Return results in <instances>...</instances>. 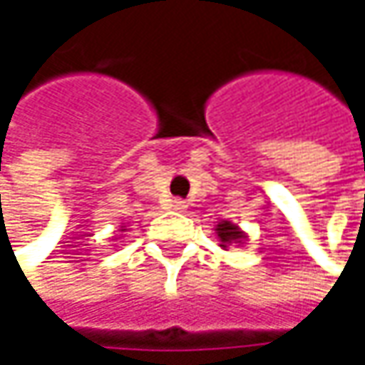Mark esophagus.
Returning <instances> with one entry per match:
<instances>
[{
	"label": "esophagus",
	"mask_w": 365,
	"mask_h": 365,
	"mask_svg": "<svg viewBox=\"0 0 365 365\" xmlns=\"http://www.w3.org/2000/svg\"><path fill=\"white\" fill-rule=\"evenodd\" d=\"M171 207H173L175 211H185V209H187V202L182 200V198H175V200L171 202Z\"/></svg>",
	"instance_id": "obj_1"
}]
</instances>
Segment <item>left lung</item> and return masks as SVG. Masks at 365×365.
<instances>
[{"label": "left lung", "mask_w": 365, "mask_h": 365, "mask_svg": "<svg viewBox=\"0 0 365 365\" xmlns=\"http://www.w3.org/2000/svg\"><path fill=\"white\" fill-rule=\"evenodd\" d=\"M215 235H217V239H220V247L222 250H228L230 245H243L245 241H247V235L237 226V224H232V222H228V220H222L217 226H215Z\"/></svg>", "instance_id": "8db88e82"}]
</instances>
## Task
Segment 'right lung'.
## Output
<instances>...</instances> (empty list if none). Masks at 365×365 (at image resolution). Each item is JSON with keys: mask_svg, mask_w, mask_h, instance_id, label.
Returning <instances> with one entry per match:
<instances>
[{"mask_svg": "<svg viewBox=\"0 0 365 365\" xmlns=\"http://www.w3.org/2000/svg\"><path fill=\"white\" fill-rule=\"evenodd\" d=\"M120 230H122V232H124V230H126V226H122V228H120Z\"/></svg>", "mask_w": 365, "mask_h": 365, "instance_id": "obj_1", "label": "right lung"}]
</instances>
